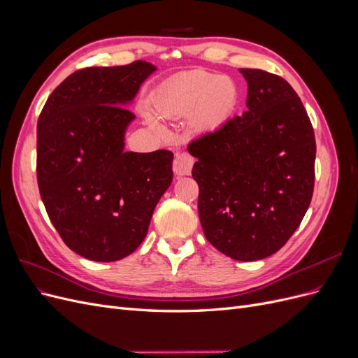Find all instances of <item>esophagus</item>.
I'll use <instances>...</instances> for the list:
<instances>
[{"label":"esophagus","mask_w":358,"mask_h":358,"mask_svg":"<svg viewBox=\"0 0 358 358\" xmlns=\"http://www.w3.org/2000/svg\"><path fill=\"white\" fill-rule=\"evenodd\" d=\"M194 166V158L188 152L178 154L173 162V171L176 173L178 176H188Z\"/></svg>","instance_id":"obj_1"}]
</instances>
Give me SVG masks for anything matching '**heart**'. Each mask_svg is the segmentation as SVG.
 <instances>
[{
	"mask_svg": "<svg viewBox=\"0 0 358 358\" xmlns=\"http://www.w3.org/2000/svg\"><path fill=\"white\" fill-rule=\"evenodd\" d=\"M237 88L227 76L194 70L167 80L154 95L155 109L164 116L191 115L199 131H213L222 127L234 110ZM142 116L152 127H159L157 115L142 107Z\"/></svg>",
	"mask_w": 358,
	"mask_h": 358,
	"instance_id": "obj_1",
	"label": "heart"
}]
</instances>
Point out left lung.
I'll return each instance as SVG.
<instances>
[{
  "mask_svg": "<svg viewBox=\"0 0 358 358\" xmlns=\"http://www.w3.org/2000/svg\"><path fill=\"white\" fill-rule=\"evenodd\" d=\"M246 112L188 146L206 239L239 262L275 254L297 230L315 182V136L301 100L276 74L239 70Z\"/></svg>",
  "mask_w": 358,
  "mask_h": 358,
  "instance_id": "obj_1",
  "label": "left lung"
}]
</instances>
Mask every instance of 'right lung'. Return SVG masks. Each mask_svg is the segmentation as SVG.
<instances>
[{
  "mask_svg": "<svg viewBox=\"0 0 358 358\" xmlns=\"http://www.w3.org/2000/svg\"><path fill=\"white\" fill-rule=\"evenodd\" d=\"M157 71L146 61L73 73L37 124V180L46 212L71 251L110 263L146 237L173 179V152H125L136 116L125 107Z\"/></svg>",
  "mask_w": 358,
  "mask_h": 358,
  "instance_id": "1",
  "label": "right lung"
}]
</instances>
